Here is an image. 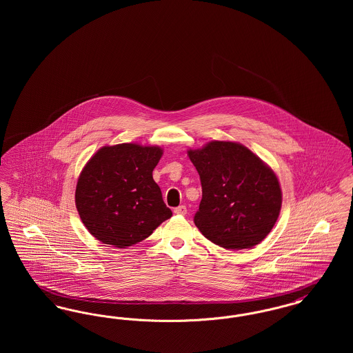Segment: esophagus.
I'll use <instances>...</instances> for the list:
<instances>
[{"mask_svg": "<svg viewBox=\"0 0 353 353\" xmlns=\"http://www.w3.org/2000/svg\"><path fill=\"white\" fill-rule=\"evenodd\" d=\"M174 214H177V216H185L186 214V206L185 205H180V206H177V208H174Z\"/></svg>", "mask_w": 353, "mask_h": 353, "instance_id": "34e87169", "label": "esophagus"}]
</instances>
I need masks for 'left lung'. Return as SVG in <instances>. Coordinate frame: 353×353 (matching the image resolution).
<instances>
[{"mask_svg":"<svg viewBox=\"0 0 353 353\" xmlns=\"http://www.w3.org/2000/svg\"><path fill=\"white\" fill-rule=\"evenodd\" d=\"M188 156L200 174L194 223L223 249H250L274 228L282 206L276 174L245 145L213 140Z\"/></svg>","mask_w":353,"mask_h":353,"instance_id":"left-lung-1","label":"left lung"}]
</instances>
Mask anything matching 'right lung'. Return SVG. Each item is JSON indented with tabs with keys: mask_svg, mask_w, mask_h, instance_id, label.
Here are the masks:
<instances>
[{
	"mask_svg": "<svg viewBox=\"0 0 353 353\" xmlns=\"http://www.w3.org/2000/svg\"><path fill=\"white\" fill-rule=\"evenodd\" d=\"M163 156L157 145H104L82 169L75 205L98 241L124 249L148 238L172 217L152 172Z\"/></svg>",
	"mask_w": 353,
	"mask_h": 353,
	"instance_id": "obj_1",
	"label": "right lung"
}]
</instances>
